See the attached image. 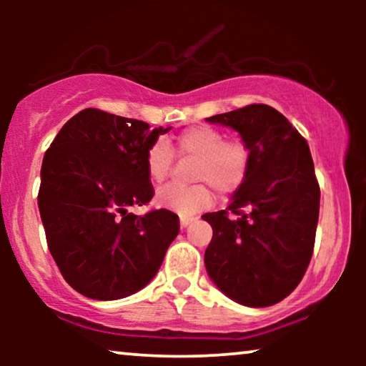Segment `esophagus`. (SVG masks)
Masks as SVG:
<instances>
[{"mask_svg": "<svg viewBox=\"0 0 366 366\" xmlns=\"http://www.w3.org/2000/svg\"><path fill=\"white\" fill-rule=\"evenodd\" d=\"M193 219H194V218H183V217H182V218H179V227H182V228H187L188 224L193 222Z\"/></svg>", "mask_w": 366, "mask_h": 366, "instance_id": "esophagus-1", "label": "esophagus"}]
</instances>
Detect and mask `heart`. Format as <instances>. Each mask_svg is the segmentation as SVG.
Listing matches in <instances>:
<instances>
[{"mask_svg": "<svg viewBox=\"0 0 366 366\" xmlns=\"http://www.w3.org/2000/svg\"><path fill=\"white\" fill-rule=\"evenodd\" d=\"M172 148L179 157L197 159L193 169V187L182 188L168 184L157 193L158 207L172 209L179 217H193L207 209L213 202L209 187L223 197L243 187L252 167V148L243 138H227L224 132L209 124L183 129L174 138ZM167 143L154 142L144 154V168L154 184H162L173 167V152Z\"/></svg>", "mask_w": 366, "mask_h": 366, "instance_id": "obj_1", "label": "heart"}]
</instances>
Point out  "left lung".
Here are the masks:
<instances>
[{"mask_svg":"<svg viewBox=\"0 0 366 366\" xmlns=\"http://www.w3.org/2000/svg\"><path fill=\"white\" fill-rule=\"evenodd\" d=\"M207 122L238 132L252 148V167L229 207L202 217L213 228L204 267L233 302L272 307L298 287L313 254L320 187L312 153L268 104H248ZM228 211L239 218L229 220Z\"/></svg>","mask_w":366,"mask_h":366,"instance_id":"1","label":"left lung"}]
</instances>
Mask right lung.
<instances>
[{
	"instance_id": "right-lung-1",
	"label": "right lung",
	"mask_w": 366,
	"mask_h": 366,
	"mask_svg": "<svg viewBox=\"0 0 366 366\" xmlns=\"http://www.w3.org/2000/svg\"><path fill=\"white\" fill-rule=\"evenodd\" d=\"M169 128L86 108L64 123L41 164L38 207L63 278L93 300H118L152 282L179 232L178 214L142 207L154 189L144 154Z\"/></svg>"
}]
</instances>
